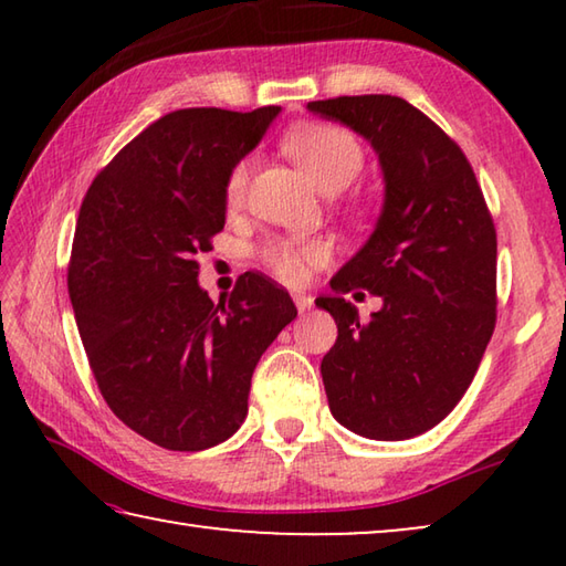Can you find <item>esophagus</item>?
<instances>
[{"instance_id":"1","label":"esophagus","mask_w":566,"mask_h":566,"mask_svg":"<svg viewBox=\"0 0 566 566\" xmlns=\"http://www.w3.org/2000/svg\"><path fill=\"white\" fill-rule=\"evenodd\" d=\"M292 300H294V304H296V310H300V314L310 312V310H312V304H314L312 296H310V294H304V292H294V294H292Z\"/></svg>"}]
</instances>
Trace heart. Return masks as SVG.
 I'll list each match as a JSON object with an SVG mask.
<instances>
[{"label": "heart", "instance_id": "obj_1", "mask_svg": "<svg viewBox=\"0 0 566 566\" xmlns=\"http://www.w3.org/2000/svg\"><path fill=\"white\" fill-rule=\"evenodd\" d=\"M282 147L314 185L327 195L347 189L361 171V147L354 139V134L337 124L327 122H304L296 124L284 134ZM247 161H239L229 171L224 197L229 207L242 202L247 189ZM264 262L280 280L296 284L304 282L306 274L317 270L329 260V244L322 239H306V242H294V239H276L264 247Z\"/></svg>", "mask_w": 566, "mask_h": 566}]
</instances>
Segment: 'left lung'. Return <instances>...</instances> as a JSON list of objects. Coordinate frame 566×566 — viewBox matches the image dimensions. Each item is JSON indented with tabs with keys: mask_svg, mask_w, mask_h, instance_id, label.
<instances>
[{
	"mask_svg": "<svg viewBox=\"0 0 566 566\" xmlns=\"http://www.w3.org/2000/svg\"><path fill=\"white\" fill-rule=\"evenodd\" d=\"M306 109L367 139L385 179L375 232L317 296L337 322L324 391L349 432L401 442L457 407L492 339L494 222L462 149L409 102L364 94ZM357 289L382 296L367 323L343 300Z\"/></svg>",
	"mask_w": 566,
	"mask_h": 566,
	"instance_id": "left-lung-1",
	"label": "left lung"
}]
</instances>
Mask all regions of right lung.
I'll return each instance as SVG.
<instances>
[{"instance_id": "1", "label": "right lung", "mask_w": 566, "mask_h": 566, "mask_svg": "<svg viewBox=\"0 0 566 566\" xmlns=\"http://www.w3.org/2000/svg\"><path fill=\"white\" fill-rule=\"evenodd\" d=\"M282 107L177 109L137 134L84 197L66 286L109 409L171 452H202L247 417L252 375L296 317L264 274L229 302L199 286L197 254L227 219V177Z\"/></svg>"}]
</instances>
